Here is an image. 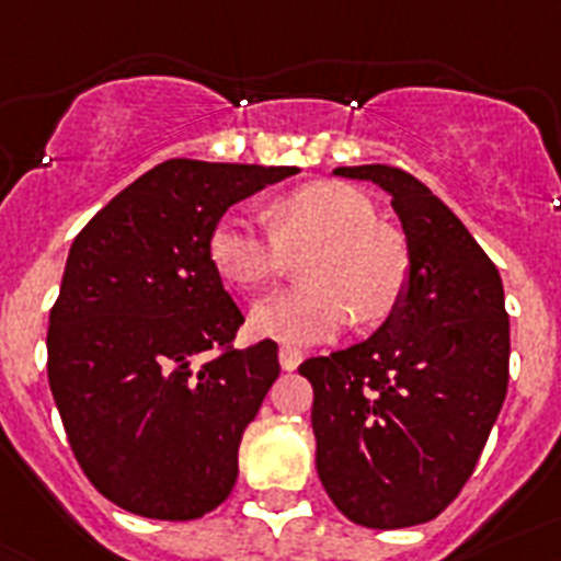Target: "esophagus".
<instances>
[{
    "label": "esophagus",
    "mask_w": 561,
    "mask_h": 561,
    "mask_svg": "<svg viewBox=\"0 0 561 561\" xmlns=\"http://www.w3.org/2000/svg\"><path fill=\"white\" fill-rule=\"evenodd\" d=\"M301 358H305V355H301V350L290 347V344H282V347H279L282 369H296L301 364Z\"/></svg>",
    "instance_id": "34e87169"
}]
</instances>
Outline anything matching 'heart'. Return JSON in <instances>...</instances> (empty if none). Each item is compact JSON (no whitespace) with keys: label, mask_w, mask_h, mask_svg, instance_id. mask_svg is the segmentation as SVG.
I'll list each match as a JSON object with an SVG mask.
<instances>
[{"label":"heart","mask_w":561,"mask_h":561,"mask_svg":"<svg viewBox=\"0 0 561 561\" xmlns=\"http://www.w3.org/2000/svg\"><path fill=\"white\" fill-rule=\"evenodd\" d=\"M271 231L242 214H226L208 233L214 271L240 290H262L301 257L305 285L253 308L265 339L316 344L333 339L353 316L362 324L389 319L409 285V251L396 228L375 217L373 199L339 180H316L267 203Z\"/></svg>","instance_id":"b5f03b06"}]
</instances>
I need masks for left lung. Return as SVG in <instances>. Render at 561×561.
<instances>
[{"label": "left lung", "mask_w": 561, "mask_h": 561, "mask_svg": "<svg viewBox=\"0 0 561 561\" xmlns=\"http://www.w3.org/2000/svg\"><path fill=\"white\" fill-rule=\"evenodd\" d=\"M392 194L409 248L401 308L362 344L316 355V469L367 528L435 519L474 471L508 389L503 279L443 199L396 165H341Z\"/></svg>", "instance_id": "left-lung-1"}]
</instances>
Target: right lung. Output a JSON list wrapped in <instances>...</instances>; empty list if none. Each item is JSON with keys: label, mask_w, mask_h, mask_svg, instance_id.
Returning <instances> with one entry per match:
<instances>
[{"label": "right lung", "mask_w": 561, "mask_h": 561, "mask_svg": "<svg viewBox=\"0 0 561 561\" xmlns=\"http://www.w3.org/2000/svg\"><path fill=\"white\" fill-rule=\"evenodd\" d=\"M296 165L165 160L112 197L67 256L47 378L78 466L149 519H197L231 494L242 432L279 375L208 260L228 206Z\"/></svg>", "instance_id": "add662e5"}]
</instances>
